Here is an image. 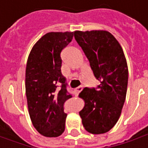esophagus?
Wrapping results in <instances>:
<instances>
[{
    "label": "esophagus",
    "mask_w": 148,
    "mask_h": 148,
    "mask_svg": "<svg viewBox=\"0 0 148 148\" xmlns=\"http://www.w3.org/2000/svg\"><path fill=\"white\" fill-rule=\"evenodd\" d=\"M83 87L82 86H79V87H77V88H76L75 90H74V91H75V94L77 95H78V94L82 90Z\"/></svg>",
    "instance_id": "esophagus-1"
}]
</instances>
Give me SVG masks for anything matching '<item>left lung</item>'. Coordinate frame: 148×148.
<instances>
[{"label": "left lung", "mask_w": 148, "mask_h": 148, "mask_svg": "<svg viewBox=\"0 0 148 148\" xmlns=\"http://www.w3.org/2000/svg\"><path fill=\"white\" fill-rule=\"evenodd\" d=\"M74 37L100 82L96 89L86 87L79 94L85 101L79 114L87 132L105 134L121 114L128 86L127 61L122 47L110 32L75 31Z\"/></svg>", "instance_id": "8db88e82"}]
</instances>
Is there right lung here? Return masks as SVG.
Instances as JSON below:
<instances>
[{
    "label": "right lung",
    "mask_w": 148,
    "mask_h": 148,
    "mask_svg": "<svg viewBox=\"0 0 148 148\" xmlns=\"http://www.w3.org/2000/svg\"><path fill=\"white\" fill-rule=\"evenodd\" d=\"M74 32H50L32 48L25 71L29 114L41 135L56 138L65 130L64 103L71 98L62 74L61 52L71 42Z\"/></svg>",
    "instance_id": "right-lung-1"
}]
</instances>
